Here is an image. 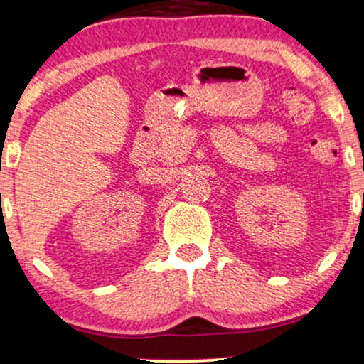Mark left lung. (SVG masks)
Returning a JSON list of instances; mask_svg holds the SVG:
<instances>
[{"instance_id":"8db88e82","label":"left lung","mask_w":364,"mask_h":364,"mask_svg":"<svg viewBox=\"0 0 364 364\" xmlns=\"http://www.w3.org/2000/svg\"><path fill=\"white\" fill-rule=\"evenodd\" d=\"M363 199H364V196H363Z\"/></svg>"}]
</instances>
